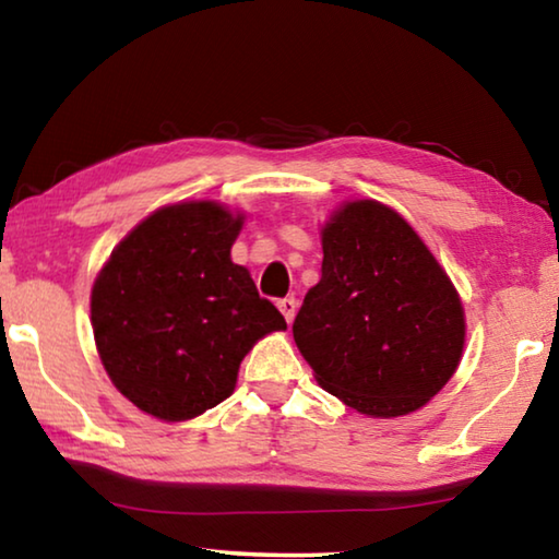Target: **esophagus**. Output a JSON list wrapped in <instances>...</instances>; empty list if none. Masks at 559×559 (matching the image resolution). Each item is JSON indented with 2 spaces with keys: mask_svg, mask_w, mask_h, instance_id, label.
Masks as SVG:
<instances>
[{
  "mask_svg": "<svg viewBox=\"0 0 559 559\" xmlns=\"http://www.w3.org/2000/svg\"><path fill=\"white\" fill-rule=\"evenodd\" d=\"M278 310L283 313V318H286V323H290L293 318H296V310H298V300L288 296V298H281L278 300Z\"/></svg>",
  "mask_w": 559,
  "mask_h": 559,
  "instance_id": "esophagus-1",
  "label": "esophagus"
}]
</instances>
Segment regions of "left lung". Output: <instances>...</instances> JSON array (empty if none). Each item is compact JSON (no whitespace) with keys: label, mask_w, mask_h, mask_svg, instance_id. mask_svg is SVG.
Returning <instances> with one entry per match:
<instances>
[{"label":"left lung","mask_w":559,"mask_h":559,"mask_svg":"<svg viewBox=\"0 0 559 559\" xmlns=\"http://www.w3.org/2000/svg\"><path fill=\"white\" fill-rule=\"evenodd\" d=\"M293 337L325 392L390 419L419 409L451 380L466 323L456 288L412 226L362 200L325 224L320 281Z\"/></svg>","instance_id":"obj_1"}]
</instances>
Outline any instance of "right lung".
<instances>
[{
    "label": "right lung",
    "instance_id": "right-lung-1",
    "mask_svg": "<svg viewBox=\"0 0 559 559\" xmlns=\"http://www.w3.org/2000/svg\"><path fill=\"white\" fill-rule=\"evenodd\" d=\"M241 216L214 202L165 206L110 253L91 293L98 355L120 394L185 421L234 392L243 355L286 320L231 261Z\"/></svg>",
    "mask_w": 559,
    "mask_h": 559
}]
</instances>
